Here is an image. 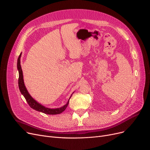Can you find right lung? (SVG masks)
Masks as SVG:
<instances>
[{
    "instance_id": "right-lung-1",
    "label": "right lung",
    "mask_w": 150,
    "mask_h": 150,
    "mask_svg": "<svg viewBox=\"0 0 150 150\" xmlns=\"http://www.w3.org/2000/svg\"><path fill=\"white\" fill-rule=\"evenodd\" d=\"M21 57V53L20 54L19 57L18 59V64H17L18 69L19 70V80H18L19 88V90H20L21 93L23 96V97H25L29 106L32 109H35L36 111L43 112L46 114L55 115V114H59L62 113L66 109L67 106H68L69 103V100L67 101V104L64 106H63L61 108H57V109H50V108H45V106L41 105V104L38 103L36 101H35L32 97L30 96V95L28 93V92L25 88L24 83H23V75H22L23 73H22V68H21V61H20Z\"/></svg>"
}]
</instances>
